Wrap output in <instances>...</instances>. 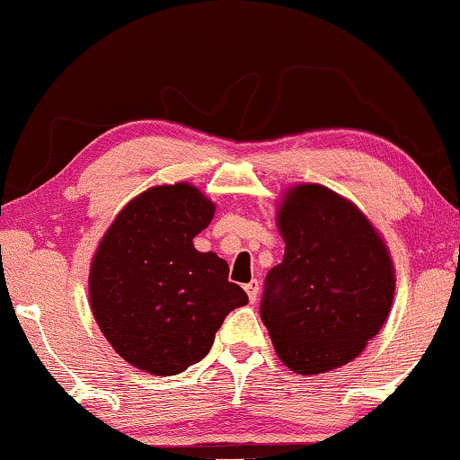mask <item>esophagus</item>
Masks as SVG:
<instances>
[{"mask_svg": "<svg viewBox=\"0 0 460 460\" xmlns=\"http://www.w3.org/2000/svg\"><path fill=\"white\" fill-rule=\"evenodd\" d=\"M244 290H246V295H249V301L255 303L257 296H259V282H257V279H251L249 284H244Z\"/></svg>", "mask_w": 460, "mask_h": 460, "instance_id": "1", "label": "esophagus"}]
</instances>
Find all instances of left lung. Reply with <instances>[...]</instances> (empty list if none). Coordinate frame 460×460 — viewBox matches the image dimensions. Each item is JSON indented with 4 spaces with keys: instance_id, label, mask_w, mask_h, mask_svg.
Returning <instances> with one entry per match:
<instances>
[{
    "instance_id": "8db88e82",
    "label": "left lung",
    "mask_w": 460,
    "mask_h": 460,
    "mask_svg": "<svg viewBox=\"0 0 460 460\" xmlns=\"http://www.w3.org/2000/svg\"><path fill=\"white\" fill-rule=\"evenodd\" d=\"M278 226L286 249L265 276L261 322L296 374L341 367L361 355L388 317V251L355 205L319 184L292 189Z\"/></svg>"
}]
</instances>
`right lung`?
I'll use <instances>...</instances> for the list:
<instances>
[{"mask_svg":"<svg viewBox=\"0 0 460 460\" xmlns=\"http://www.w3.org/2000/svg\"><path fill=\"white\" fill-rule=\"evenodd\" d=\"M195 186H155L119 211L89 279L99 330L124 361L176 376L201 361L226 315L249 303L228 263L192 238L214 217Z\"/></svg>","mask_w":460,"mask_h":460,"instance_id":"1","label":"right lung"}]
</instances>
